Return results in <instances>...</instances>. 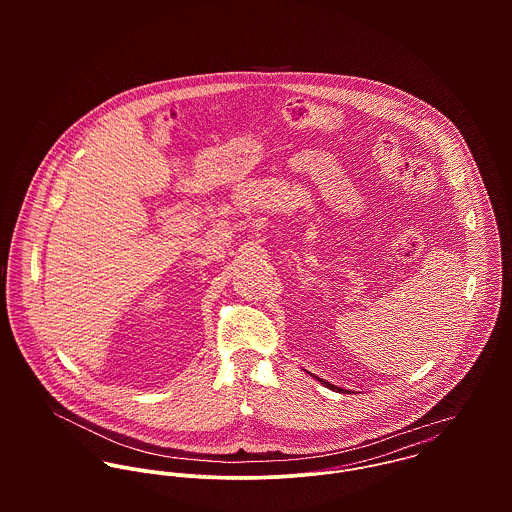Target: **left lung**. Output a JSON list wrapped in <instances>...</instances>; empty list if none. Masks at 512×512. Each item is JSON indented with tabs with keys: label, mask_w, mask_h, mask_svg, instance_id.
I'll return each instance as SVG.
<instances>
[{
	"label": "left lung",
	"mask_w": 512,
	"mask_h": 512,
	"mask_svg": "<svg viewBox=\"0 0 512 512\" xmlns=\"http://www.w3.org/2000/svg\"><path fill=\"white\" fill-rule=\"evenodd\" d=\"M319 382H321L323 386H327L329 390H337V392H347V390H343V388H339V386H335V384H329L327 380H321V378H319Z\"/></svg>",
	"instance_id": "1"
}]
</instances>
